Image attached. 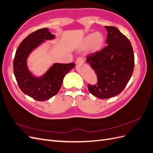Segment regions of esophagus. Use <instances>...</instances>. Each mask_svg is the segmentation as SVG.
Returning <instances> with one entry per match:
<instances>
[{"label": "esophagus", "instance_id": "34e87169", "mask_svg": "<svg viewBox=\"0 0 153 153\" xmlns=\"http://www.w3.org/2000/svg\"><path fill=\"white\" fill-rule=\"evenodd\" d=\"M82 63H83V59H82V58L81 57V56H79V57H78L76 59V63L79 64Z\"/></svg>", "mask_w": 153, "mask_h": 153}]
</instances>
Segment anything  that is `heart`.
I'll return each instance as SVG.
<instances>
[{"instance_id":"b5f03b06","label":"heart","mask_w":153,"mask_h":153,"mask_svg":"<svg viewBox=\"0 0 153 153\" xmlns=\"http://www.w3.org/2000/svg\"><path fill=\"white\" fill-rule=\"evenodd\" d=\"M105 38L104 34L101 32H95L87 36L84 40V46L89 45L91 51L96 52L99 51L103 46Z\"/></svg>"}]
</instances>
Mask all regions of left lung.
I'll return each mask as SVG.
<instances>
[{
    "mask_svg": "<svg viewBox=\"0 0 153 153\" xmlns=\"http://www.w3.org/2000/svg\"><path fill=\"white\" fill-rule=\"evenodd\" d=\"M108 45L86 56V62L97 74V83L88 85L90 94L108 99L121 93L133 72L134 57L128 38L115 27L105 26Z\"/></svg>",
    "mask_w": 153,
    "mask_h": 153,
    "instance_id": "obj_1",
    "label": "left lung"
}]
</instances>
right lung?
Wrapping results in <instances>:
<instances>
[{
    "instance_id": "add662e5",
    "label": "right lung",
    "mask_w": 153,
    "mask_h": 153,
    "mask_svg": "<svg viewBox=\"0 0 153 153\" xmlns=\"http://www.w3.org/2000/svg\"><path fill=\"white\" fill-rule=\"evenodd\" d=\"M55 35L47 28L38 29L28 35L19 45L13 62L16 80L22 92L38 101H44L58 94L63 78L75 63H54L40 77H34L29 71L27 58L34 49L45 42L53 40Z\"/></svg>"
}]
</instances>
